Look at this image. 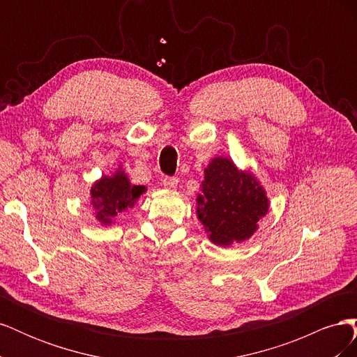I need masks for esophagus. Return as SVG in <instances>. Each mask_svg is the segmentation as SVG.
I'll list each match as a JSON object with an SVG mask.
<instances>
[{"mask_svg":"<svg viewBox=\"0 0 357 357\" xmlns=\"http://www.w3.org/2000/svg\"><path fill=\"white\" fill-rule=\"evenodd\" d=\"M178 185V178L176 177H165L162 180V186L167 188V189H176Z\"/></svg>","mask_w":357,"mask_h":357,"instance_id":"34e87169","label":"esophagus"}]
</instances>
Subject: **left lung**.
<instances>
[{"label":"left lung","mask_w":357,"mask_h":357,"mask_svg":"<svg viewBox=\"0 0 357 357\" xmlns=\"http://www.w3.org/2000/svg\"><path fill=\"white\" fill-rule=\"evenodd\" d=\"M197 195V215L208 240L220 247L244 243L259 229L269 210L261 181L225 156L213 158L204 169Z\"/></svg>","instance_id":"1"}]
</instances>
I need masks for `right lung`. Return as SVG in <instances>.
<instances>
[{"instance_id": "obj_1", "label": "right lung", "mask_w": 357, "mask_h": 357, "mask_svg": "<svg viewBox=\"0 0 357 357\" xmlns=\"http://www.w3.org/2000/svg\"><path fill=\"white\" fill-rule=\"evenodd\" d=\"M146 190V186L132 185L122 165H119L112 176H102L91 188L93 218L102 226L113 225L119 214L134 208Z\"/></svg>"}]
</instances>
